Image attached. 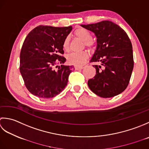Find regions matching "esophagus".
<instances>
[{"label": "esophagus", "instance_id": "1", "mask_svg": "<svg viewBox=\"0 0 149 149\" xmlns=\"http://www.w3.org/2000/svg\"><path fill=\"white\" fill-rule=\"evenodd\" d=\"M84 67L82 66H74L75 70H80V69H83Z\"/></svg>", "mask_w": 149, "mask_h": 149}]
</instances>
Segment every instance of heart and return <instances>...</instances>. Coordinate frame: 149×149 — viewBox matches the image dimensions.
Returning <instances> with one entry per match:
<instances>
[{"instance_id": "obj_1", "label": "heart", "mask_w": 149, "mask_h": 149, "mask_svg": "<svg viewBox=\"0 0 149 149\" xmlns=\"http://www.w3.org/2000/svg\"><path fill=\"white\" fill-rule=\"evenodd\" d=\"M76 37L78 38L82 41L85 46L92 49L95 45V42L91 39V33L84 28L77 29L74 33ZM63 49L65 51L69 50V39L66 37L62 44ZM68 61L69 63L76 66H81L86 63L88 58V54L86 51H81L80 53H72L68 56Z\"/></svg>"}]
</instances>
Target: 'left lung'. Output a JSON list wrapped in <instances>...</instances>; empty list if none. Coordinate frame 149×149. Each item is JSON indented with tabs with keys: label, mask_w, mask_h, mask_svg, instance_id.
Wrapping results in <instances>:
<instances>
[{
	"label": "left lung",
	"mask_w": 149,
	"mask_h": 149,
	"mask_svg": "<svg viewBox=\"0 0 149 149\" xmlns=\"http://www.w3.org/2000/svg\"><path fill=\"white\" fill-rule=\"evenodd\" d=\"M95 33L97 47L90 62L96 74L88 80L92 91L102 98H111L125 91L134 68L131 42L124 30L109 20L81 25Z\"/></svg>",
	"instance_id": "8db88e82"
}]
</instances>
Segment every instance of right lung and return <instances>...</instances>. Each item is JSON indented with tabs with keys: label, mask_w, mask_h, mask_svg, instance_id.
Returning a JSON list of instances; mask_svg holds the SVG:
<instances>
[{
	"label": "right lung",
	"mask_w": 149,
	"mask_h": 149,
	"mask_svg": "<svg viewBox=\"0 0 149 149\" xmlns=\"http://www.w3.org/2000/svg\"><path fill=\"white\" fill-rule=\"evenodd\" d=\"M72 26H38L29 32L20 54V72L32 95L47 99L61 93L68 82L73 65H54L65 62L62 44Z\"/></svg>",
	"instance_id": "right-lung-1"
}]
</instances>
